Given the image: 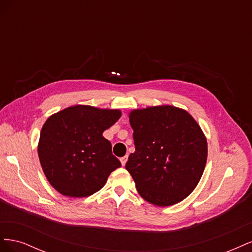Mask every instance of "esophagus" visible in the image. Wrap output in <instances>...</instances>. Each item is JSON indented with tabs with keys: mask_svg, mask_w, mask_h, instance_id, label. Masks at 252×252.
I'll list each match as a JSON object with an SVG mask.
<instances>
[{
	"mask_svg": "<svg viewBox=\"0 0 252 252\" xmlns=\"http://www.w3.org/2000/svg\"><path fill=\"white\" fill-rule=\"evenodd\" d=\"M127 159H128V156H125V157L120 158V161H121V163H122V166H125V165H126Z\"/></svg>",
	"mask_w": 252,
	"mask_h": 252,
	"instance_id": "1",
	"label": "esophagus"
}]
</instances>
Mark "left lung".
<instances>
[{
  "mask_svg": "<svg viewBox=\"0 0 252 252\" xmlns=\"http://www.w3.org/2000/svg\"><path fill=\"white\" fill-rule=\"evenodd\" d=\"M135 151L126 169L145 201L170 206L191 193L207 161V141L184 110L163 105L129 113Z\"/></svg>",
  "mask_w": 252,
  "mask_h": 252,
  "instance_id": "left-lung-1",
  "label": "left lung"
}]
</instances>
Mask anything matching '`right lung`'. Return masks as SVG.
<instances>
[{
  "label": "right lung",
  "instance_id": "obj_1",
  "mask_svg": "<svg viewBox=\"0 0 252 252\" xmlns=\"http://www.w3.org/2000/svg\"><path fill=\"white\" fill-rule=\"evenodd\" d=\"M120 118L119 109L75 105L47 119L37 154L45 175L57 191L84 197L103 188L109 174L121 167L103 132Z\"/></svg>",
  "mask_w": 252,
  "mask_h": 252
}]
</instances>
